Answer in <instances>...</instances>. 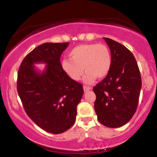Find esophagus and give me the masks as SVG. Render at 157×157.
<instances>
[{
	"label": "esophagus",
	"instance_id": "34e87169",
	"mask_svg": "<svg viewBox=\"0 0 157 157\" xmlns=\"http://www.w3.org/2000/svg\"><path fill=\"white\" fill-rule=\"evenodd\" d=\"M91 88L89 87V86H83V90H84L85 92H86V91H89V90H91Z\"/></svg>",
	"mask_w": 157,
	"mask_h": 157
}]
</instances>
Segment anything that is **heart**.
I'll return each instance as SVG.
<instances>
[{
    "instance_id": "heart-1",
    "label": "heart",
    "mask_w": 157,
    "mask_h": 157,
    "mask_svg": "<svg viewBox=\"0 0 157 157\" xmlns=\"http://www.w3.org/2000/svg\"><path fill=\"white\" fill-rule=\"evenodd\" d=\"M70 59L61 62V68L66 75L74 81H78L84 70L87 71L83 81L91 83L96 77L101 79L109 74L112 64L110 49L102 44H82L69 52Z\"/></svg>"
}]
</instances>
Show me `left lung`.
<instances>
[{"mask_svg":"<svg viewBox=\"0 0 157 157\" xmlns=\"http://www.w3.org/2000/svg\"><path fill=\"white\" fill-rule=\"evenodd\" d=\"M111 50L112 64L104 80L93 89L99 122L109 128L125 125L138 105L142 80L137 63L125 46L103 37Z\"/></svg>","mask_w":157,"mask_h":157,"instance_id":"1","label":"left lung"}]
</instances>
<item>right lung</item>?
I'll return each instance as SVG.
<instances>
[{
  "mask_svg": "<svg viewBox=\"0 0 157 157\" xmlns=\"http://www.w3.org/2000/svg\"><path fill=\"white\" fill-rule=\"evenodd\" d=\"M69 43H46L23 59L17 73V89L25 111L43 130L61 134L75 123L83 89L61 68L60 57ZM46 64L40 72L35 64Z\"/></svg>",
  "mask_w": 157,
  "mask_h": 157,
  "instance_id": "add662e5",
  "label": "right lung"
}]
</instances>
